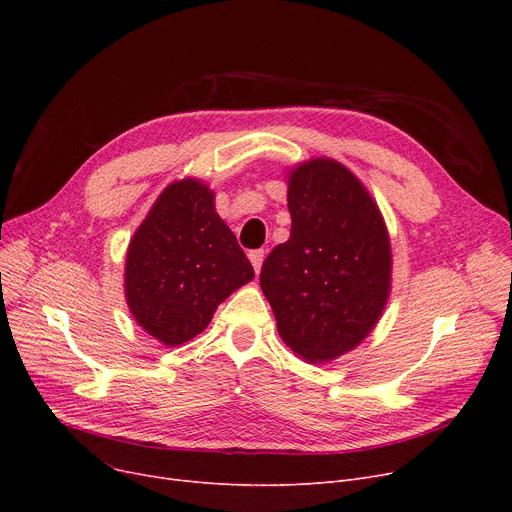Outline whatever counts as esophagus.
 I'll return each instance as SVG.
<instances>
[{"label": "esophagus", "mask_w": 512, "mask_h": 512, "mask_svg": "<svg viewBox=\"0 0 512 512\" xmlns=\"http://www.w3.org/2000/svg\"><path fill=\"white\" fill-rule=\"evenodd\" d=\"M263 251L261 249H257V251H251L249 253V259H251V263H253V267H255V272L259 274V270H261V263H263Z\"/></svg>", "instance_id": "34e87169"}]
</instances>
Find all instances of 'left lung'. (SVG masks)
I'll return each mask as SVG.
<instances>
[{"label": "left lung", "mask_w": 512, "mask_h": 512, "mask_svg": "<svg viewBox=\"0 0 512 512\" xmlns=\"http://www.w3.org/2000/svg\"><path fill=\"white\" fill-rule=\"evenodd\" d=\"M290 238L261 267L278 334L307 363L359 346L382 317L392 284L390 238L363 182L330 157L288 174Z\"/></svg>", "instance_id": "left-lung-1"}]
</instances>
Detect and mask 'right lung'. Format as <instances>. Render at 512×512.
<instances>
[{
	"instance_id": "add662e5",
	"label": "right lung",
	"mask_w": 512,
	"mask_h": 512,
	"mask_svg": "<svg viewBox=\"0 0 512 512\" xmlns=\"http://www.w3.org/2000/svg\"><path fill=\"white\" fill-rule=\"evenodd\" d=\"M213 201V191L201 180L172 182L128 245V309L149 336L166 346L201 334L218 305L255 278Z\"/></svg>"
}]
</instances>
